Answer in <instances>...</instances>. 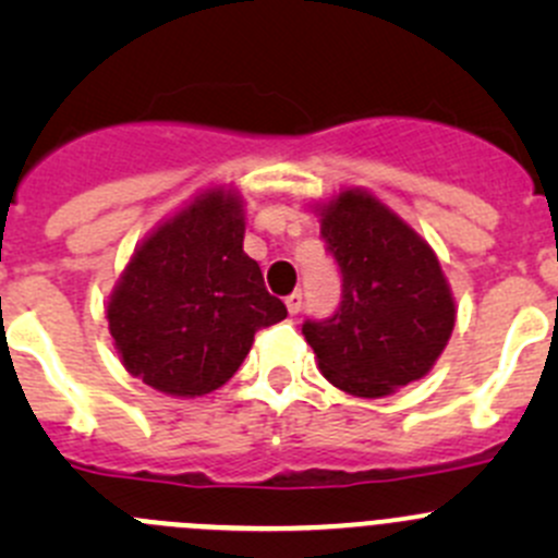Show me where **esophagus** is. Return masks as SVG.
<instances>
[{"instance_id": "34e87169", "label": "esophagus", "mask_w": 558, "mask_h": 558, "mask_svg": "<svg viewBox=\"0 0 558 558\" xmlns=\"http://www.w3.org/2000/svg\"><path fill=\"white\" fill-rule=\"evenodd\" d=\"M286 307H289L291 315H296L302 311V291H291L289 296H286Z\"/></svg>"}]
</instances>
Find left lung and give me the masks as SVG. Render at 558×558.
<instances>
[{"label": "left lung", "instance_id": "left-lung-1", "mask_svg": "<svg viewBox=\"0 0 558 558\" xmlns=\"http://www.w3.org/2000/svg\"><path fill=\"white\" fill-rule=\"evenodd\" d=\"M320 216V240L342 278L337 311L302 324L320 373L367 399L424 378L456 320L432 247L359 189L342 191Z\"/></svg>", "mask_w": 558, "mask_h": 558}]
</instances>
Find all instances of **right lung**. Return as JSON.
<instances>
[{"mask_svg": "<svg viewBox=\"0 0 558 558\" xmlns=\"http://www.w3.org/2000/svg\"><path fill=\"white\" fill-rule=\"evenodd\" d=\"M243 207L205 191L156 229L107 305L123 367L172 397H202L240 369L253 335L289 311L243 251Z\"/></svg>", "mask_w": 558, "mask_h": 558, "instance_id": "1", "label": "right lung"}]
</instances>
